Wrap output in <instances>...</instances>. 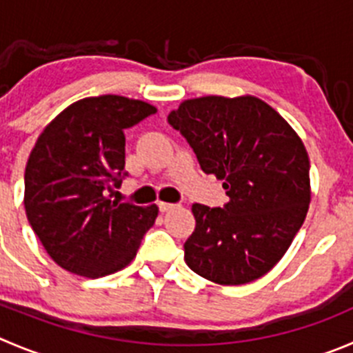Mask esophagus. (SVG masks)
Here are the masks:
<instances>
[{"instance_id":"1","label":"esophagus","mask_w":353,"mask_h":353,"mask_svg":"<svg viewBox=\"0 0 353 353\" xmlns=\"http://www.w3.org/2000/svg\"><path fill=\"white\" fill-rule=\"evenodd\" d=\"M157 206H159L161 213H166V211L173 210L174 204H171V203H163V201H159V203H157Z\"/></svg>"}]
</instances>
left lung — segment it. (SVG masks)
<instances>
[{"mask_svg":"<svg viewBox=\"0 0 353 353\" xmlns=\"http://www.w3.org/2000/svg\"><path fill=\"white\" fill-rule=\"evenodd\" d=\"M168 123L189 142L206 174L223 180V208L194 204L196 229L185 261L223 286L260 279L303 225L310 204V161L277 110L256 97H201L171 110Z\"/></svg>","mask_w":353,"mask_h":353,"instance_id":"8db88e82","label":"left lung"}]
</instances>
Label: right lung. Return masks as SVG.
Instances as JSON below:
<instances>
[{"label": "right lung", "instance_id": "right-lung-1", "mask_svg": "<svg viewBox=\"0 0 353 353\" xmlns=\"http://www.w3.org/2000/svg\"><path fill=\"white\" fill-rule=\"evenodd\" d=\"M156 107L119 95L78 100L43 130L29 156L23 206L57 265L97 279L135 258L157 206L110 201L124 171V130Z\"/></svg>", "mask_w": 353, "mask_h": 353}]
</instances>
